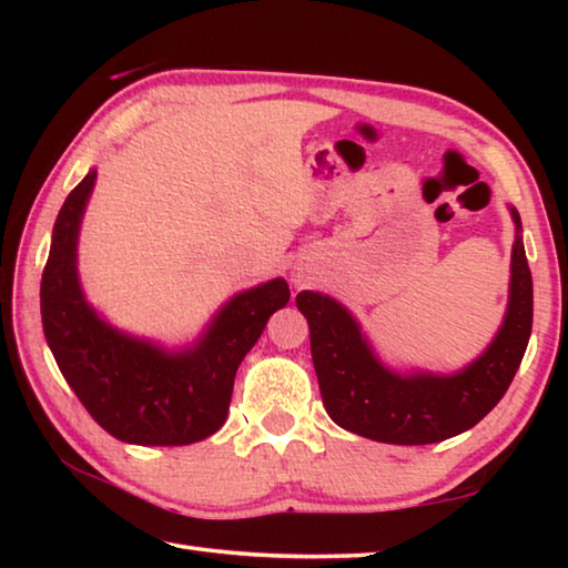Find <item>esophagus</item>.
<instances>
[{
  "label": "esophagus",
  "instance_id": "1",
  "mask_svg": "<svg viewBox=\"0 0 568 568\" xmlns=\"http://www.w3.org/2000/svg\"><path fill=\"white\" fill-rule=\"evenodd\" d=\"M303 281V275H295V283H301Z\"/></svg>",
  "mask_w": 568,
  "mask_h": 568
}]
</instances>
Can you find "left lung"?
<instances>
[{"instance_id": "left-lung-1", "label": "left lung", "mask_w": 568, "mask_h": 568, "mask_svg": "<svg viewBox=\"0 0 568 568\" xmlns=\"http://www.w3.org/2000/svg\"><path fill=\"white\" fill-rule=\"evenodd\" d=\"M511 247L504 321L478 358L454 373L396 371L381 358L343 303L318 291L297 293L311 328V353L323 406L341 428L396 446L438 444L464 434L504 398L531 338L534 283L526 263L521 215Z\"/></svg>"}]
</instances>
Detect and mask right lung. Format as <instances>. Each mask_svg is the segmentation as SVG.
<instances>
[{
	"label": "right lung",
	"instance_id": "add662e5",
	"mask_svg": "<svg viewBox=\"0 0 568 568\" xmlns=\"http://www.w3.org/2000/svg\"><path fill=\"white\" fill-rule=\"evenodd\" d=\"M98 170L67 195L52 230L40 305L64 381L110 436L134 446L197 444L223 426L237 365L291 301L283 277L235 293L192 343L168 348L112 325L82 291L77 243Z\"/></svg>",
	"mask_w": 568,
	"mask_h": 568
}]
</instances>
